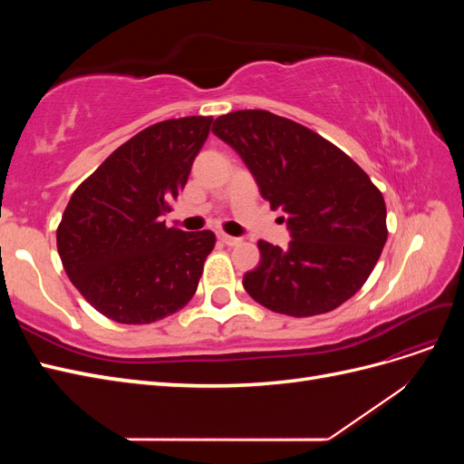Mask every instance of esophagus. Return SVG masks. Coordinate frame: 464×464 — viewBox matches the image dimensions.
I'll return each mask as SVG.
<instances>
[{"label":"esophagus","mask_w":464,"mask_h":464,"mask_svg":"<svg viewBox=\"0 0 464 464\" xmlns=\"http://www.w3.org/2000/svg\"><path fill=\"white\" fill-rule=\"evenodd\" d=\"M218 240L222 242V244H227V246H237V244H240L242 240H240V237H236V236H228V234H224V232H220L218 234Z\"/></svg>","instance_id":"1"}]
</instances>
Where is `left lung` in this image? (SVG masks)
<instances>
[{"label":"left lung","mask_w":464,"mask_h":464,"mask_svg":"<svg viewBox=\"0 0 464 464\" xmlns=\"http://www.w3.org/2000/svg\"><path fill=\"white\" fill-rule=\"evenodd\" d=\"M213 133L283 208L288 247L259 240L261 261L244 275L251 298L292 317L327 314L366 283L387 242V208L370 176L315 131L265 110L220 116Z\"/></svg>","instance_id":"obj_1"}]
</instances>
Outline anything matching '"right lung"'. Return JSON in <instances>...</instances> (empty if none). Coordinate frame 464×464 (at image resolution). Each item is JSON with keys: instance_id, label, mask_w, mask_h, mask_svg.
<instances>
[{"instance_id": "obj_1", "label": "right lung", "mask_w": 464, "mask_h": 464, "mask_svg": "<svg viewBox=\"0 0 464 464\" xmlns=\"http://www.w3.org/2000/svg\"><path fill=\"white\" fill-rule=\"evenodd\" d=\"M213 118L166 120L118 147L75 189L58 227L63 269L111 321L143 325L176 314L198 290L210 230L166 228Z\"/></svg>"}]
</instances>
